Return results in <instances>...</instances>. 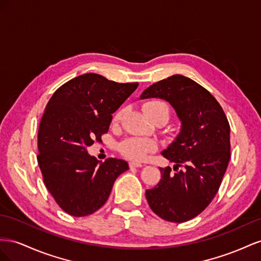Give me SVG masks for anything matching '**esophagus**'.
<instances>
[{
    "label": "esophagus",
    "mask_w": 261,
    "mask_h": 261,
    "mask_svg": "<svg viewBox=\"0 0 261 261\" xmlns=\"http://www.w3.org/2000/svg\"><path fill=\"white\" fill-rule=\"evenodd\" d=\"M129 166H130L131 168H133V167H142L143 164L140 163V162H130V163H129Z\"/></svg>",
    "instance_id": "esophagus-1"
}]
</instances>
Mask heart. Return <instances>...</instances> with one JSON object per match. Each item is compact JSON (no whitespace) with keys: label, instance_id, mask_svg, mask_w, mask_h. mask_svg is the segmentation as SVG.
<instances>
[{"label":"heart","instance_id":"obj_1","mask_svg":"<svg viewBox=\"0 0 261 261\" xmlns=\"http://www.w3.org/2000/svg\"><path fill=\"white\" fill-rule=\"evenodd\" d=\"M143 110L148 117L153 114L163 111L165 114H169V107L165 101L162 100H150L143 105ZM121 116V111H118L115 115V120H118ZM158 143L152 139L146 138H129L125 139L123 142L119 145V150L126 159L133 161L144 160L146 156L156 151Z\"/></svg>","mask_w":261,"mask_h":261}]
</instances>
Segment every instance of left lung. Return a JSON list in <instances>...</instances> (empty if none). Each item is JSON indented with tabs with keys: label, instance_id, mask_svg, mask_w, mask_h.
Masks as SVG:
<instances>
[{
	"label": "left lung",
	"instance_id": "1",
	"mask_svg": "<svg viewBox=\"0 0 261 261\" xmlns=\"http://www.w3.org/2000/svg\"><path fill=\"white\" fill-rule=\"evenodd\" d=\"M141 99L168 101L180 121V131L162 155L174 163L160 168L162 178L145 197L163 220L182 223L210 204L230 158L229 124L218 100L204 87L180 74L154 83Z\"/></svg>",
	"mask_w": 261,
	"mask_h": 261
}]
</instances>
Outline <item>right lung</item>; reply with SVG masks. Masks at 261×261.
Returning <instances> with one entry per match:
<instances>
[{"mask_svg": "<svg viewBox=\"0 0 261 261\" xmlns=\"http://www.w3.org/2000/svg\"><path fill=\"white\" fill-rule=\"evenodd\" d=\"M139 83H117L86 73L52 95L38 131V165L47 189L73 217L92 214L106 203L118 176L129 169L123 160L101 163L87 147L108 132L113 114Z\"/></svg>", "mask_w": 261, "mask_h": 261, "instance_id": "obj_1", "label": "right lung"}]
</instances>
